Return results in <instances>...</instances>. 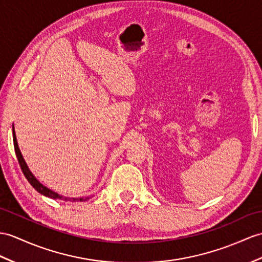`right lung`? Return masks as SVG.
Returning <instances> with one entry per match:
<instances>
[{
    "label": "right lung",
    "mask_w": 262,
    "mask_h": 262,
    "mask_svg": "<svg viewBox=\"0 0 262 262\" xmlns=\"http://www.w3.org/2000/svg\"><path fill=\"white\" fill-rule=\"evenodd\" d=\"M12 133H13V144H14V150H15V155L17 158V161L20 163V167L22 169L23 174L27 178V180L30 182V184L32 187H33L37 192L51 198V199H61V200H64V201H73V202H82V201H86L88 199H90L91 196H80V198H68V196H63L61 194H59L57 192H54L53 190H51L49 188H47L46 186H43V184L36 179L34 177V174L32 173L30 171L29 167L27 162H25L24 158L22 156V153L20 151V148H18V144H17V140H16V136H15V130H14V124L12 125Z\"/></svg>",
    "instance_id": "obj_1"
}]
</instances>
